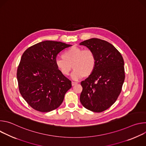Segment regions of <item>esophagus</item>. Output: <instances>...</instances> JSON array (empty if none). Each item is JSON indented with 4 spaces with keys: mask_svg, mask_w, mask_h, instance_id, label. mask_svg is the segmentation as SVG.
I'll list each match as a JSON object with an SVG mask.
<instances>
[{
    "mask_svg": "<svg viewBox=\"0 0 146 146\" xmlns=\"http://www.w3.org/2000/svg\"><path fill=\"white\" fill-rule=\"evenodd\" d=\"M77 84V83L76 82H73V81L72 82V86H74L76 85Z\"/></svg>",
    "mask_w": 146,
    "mask_h": 146,
    "instance_id": "34e87169",
    "label": "esophagus"
}]
</instances>
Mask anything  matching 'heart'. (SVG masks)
<instances>
[{"mask_svg": "<svg viewBox=\"0 0 146 146\" xmlns=\"http://www.w3.org/2000/svg\"><path fill=\"white\" fill-rule=\"evenodd\" d=\"M96 64V57L92 50H83L76 46L66 50L62 54V58L55 61L56 68L64 76L69 74L72 66L74 70L71 77L75 81L91 76L95 70Z\"/></svg>", "mask_w": 146, "mask_h": 146, "instance_id": "heart-1", "label": "heart"}]
</instances>
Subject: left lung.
<instances>
[{"label": "left lung", "mask_w": 146, "mask_h": 146, "mask_svg": "<svg viewBox=\"0 0 146 146\" xmlns=\"http://www.w3.org/2000/svg\"><path fill=\"white\" fill-rule=\"evenodd\" d=\"M80 45L92 50L96 60L93 73L81 82L80 102L87 109L100 113L111 106L121 92L125 80L123 59L114 46L105 40L92 38Z\"/></svg>", "instance_id": "1"}]
</instances>
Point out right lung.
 <instances>
[{
  "mask_svg": "<svg viewBox=\"0 0 146 146\" xmlns=\"http://www.w3.org/2000/svg\"><path fill=\"white\" fill-rule=\"evenodd\" d=\"M70 46L46 40L30 47L23 54L17 73L19 90L35 110L49 112L57 109L72 87L71 81L55 65L57 55Z\"/></svg>",
  "mask_w": 146,
  "mask_h": 146,
  "instance_id": "obj_1",
  "label": "right lung"
}]
</instances>
